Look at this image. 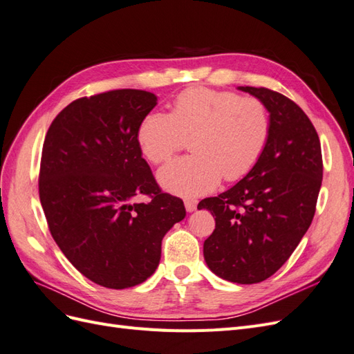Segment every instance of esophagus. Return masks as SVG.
Returning a JSON list of instances; mask_svg holds the SVG:
<instances>
[{
    "mask_svg": "<svg viewBox=\"0 0 354 354\" xmlns=\"http://www.w3.org/2000/svg\"><path fill=\"white\" fill-rule=\"evenodd\" d=\"M196 205H198V202L194 201V199H186V201H185V207H186V211H187V212L195 211V209H196Z\"/></svg>",
    "mask_w": 354,
    "mask_h": 354,
    "instance_id": "esophagus-1",
    "label": "esophagus"
}]
</instances>
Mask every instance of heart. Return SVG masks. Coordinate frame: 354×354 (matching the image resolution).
<instances>
[{"label": "heart", "instance_id": "obj_1", "mask_svg": "<svg viewBox=\"0 0 354 354\" xmlns=\"http://www.w3.org/2000/svg\"><path fill=\"white\" fill-rule=\"evenodd\" d=\"M270 118L263 102L205 87L177 95L169 113H147L137 130L145 156L162 164L192 138L194 155L171 160L158 178L168 192L192 198L216 189L221 177H245L263 156Z\"/></svg>", "mask_w": 354, "mask_h": 354}]
</instances>
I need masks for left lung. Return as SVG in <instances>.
<instances>
[{
	"instance_id": "left-lung-1",
	"label": "left lung",
	"mask_w": 354,
	"mask_h": 354,
	"mask_svg": "<svg viewBox=\"0 0 354 354\" xmlns=\"http://www.w3.org/2000/svg\"><path fill=\"white\" fill-rule=\"evenodd\" d=\"M270 113V136L257 165L239 183L198 208L216 217L203 242L209 270L229 282L250 285L274 274L312 224L322 185L319 136L297 103L283 94L239 87Z\"/></svg>"
}]
</instances>
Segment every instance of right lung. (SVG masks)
<instances>
[{
  "label": "right lung",
  "mask_w": 354,
  "mask_h": 354,
  "mask_svg": "<svg viewBox=\"0 0 354 354\" xmlns=\"http://www.w3.org/2000/svg\"><path fill=\"white\" fill-rule=\"evenodd\" d=\"M158 97L112 90L68 104L51 122L39 167V201L53 239L94 283L145 282L160 260L165 233L186 217L142 156L137 130ZM140 194L147 203H133Z\"/></svg>",
  "instance_id": "add662e5"
}]
</instances>
